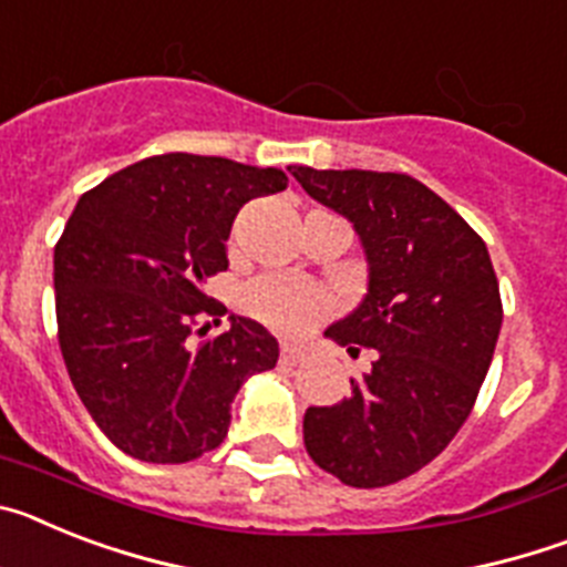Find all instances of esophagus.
<instances>
[{
    "label": "esophagus",
    "mask_w": 567,
    "mask_h": 567,
    "mask_svg": "<svg viewBox=\"0 0 567 567\" xmlns=\"http://www.w3.org/2000/svg\"><path fill=\"white\" fill-rule=\"evenodd\" d=\"M280 360H284L287 365H295L303 360V352H300V349H295V346H284V349H280Z\"/></svg>",
    "instance_id": "1"
}]
</instances>
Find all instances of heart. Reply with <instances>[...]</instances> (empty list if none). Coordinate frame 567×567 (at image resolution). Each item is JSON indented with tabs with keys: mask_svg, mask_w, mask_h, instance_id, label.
I'll return each mask as SVG.
<instances>
[{
	"mask_svg": "<svg viewBox=\"0 0 567 567\" xmlns=\"http://www.w3.org/2000/svg\"><path fill=\"white\" fill-rule=\"evenodd\" d=\"M332 300L315 284L292 275H264L244 289V309L280 334H295L327 315Z\"/></svg>",
	"mask_w": 567,
	"mask_h": 567,
	"instance_id": "b5f03b06",
	"label": "heart"
}]
</instances>
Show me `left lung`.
Returning <instances> with one entry per match:
<instances>
[{"mask_svg": "<svg viewBox=\"0 0 567 567\" xmlns=\"http://www.w3.org/2000/svg\"><path fill=\"white\" fill-rule=\"evenodd\" d=\"M315 202L352 224L369 267L358 307L327 338L374 349L334 405H309L303 443L352 488L412 477L452 443L488 374L503 303L488 249L437 193L403 173L295 167Z\"/></svg>", "mask_w": 567, "mask_h": 567, "instance_id": "left-lung-1", "label": "left lung"}]
</instances>
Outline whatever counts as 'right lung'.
I'll use <instances>...</instances> for the list:
<instances>
[{
	"label": "right lung",
	"instance_id": "right-lung-1",
	"mask_svg": "<svg viewBox=\"0 0 567 567\" xmlns=\"http://www.w3.org/2000/svg\"><path fill=\"white\" fill-rule=\"evenodd\" d=\"M287 184L278 167L167 153L79 198L53 252L59 346L90 417L130 457L189 463L218 449L244 380L278 363V340L249 318L229 315L204 343L193 332L227 312L204 280L229 267L238 209Z\"/></svg>",
	"mask_w": 567,
	"mask_h": 567
}]
</instances>
